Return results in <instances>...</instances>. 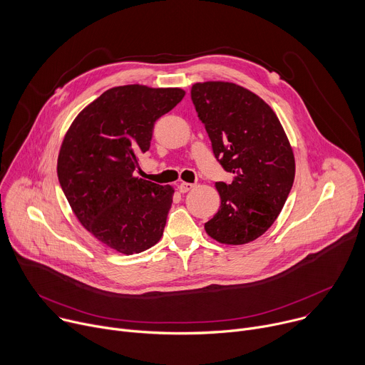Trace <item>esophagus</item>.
I'll return each mask as SVG.
<instances>
[{"label":"esophagus","instance_id":"1","mask_svg":"<svg viewBox=\"0 0 365 365\" xmlns=\"http://www.w3.org/2000/svg\"><path fill=\"white\" fill-rule=\"evenodd\" d=\"M178 187H179V192H180V193H186V192L192 190V189L195 187V185H193V183H187V182H182Z\"/></svg>","mask_w":365,"mask_h":365}]
</instances>
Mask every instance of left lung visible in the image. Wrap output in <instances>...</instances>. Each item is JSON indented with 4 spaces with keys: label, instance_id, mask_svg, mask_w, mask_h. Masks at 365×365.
<instances>
[{
    "label": "left lung",
    "instance_id": "8db88e82",
    "mask_svg": "<svg viewBox=\"0 0 365 365\" xmlns=\"http://www.w3.org/2000/svg\"><path fill=\"white\" fill-rule=\"evenodd\" d=\"M190 98L224 170L217 182L220 211L205 224L207 235L241 245L263 235L279 217L294 180V158L286 133L267 103L231 82L195 83Z\"/></svg>",
    "mask_w": 365,
    "mask_h": 365
}]
</instances>
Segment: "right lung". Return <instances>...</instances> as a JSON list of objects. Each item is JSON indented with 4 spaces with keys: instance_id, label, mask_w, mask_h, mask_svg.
I'll list each match as a JSON object with an SVG mask.
<instances>
[{
    "instance_id": "add662e5",
    "label": "right lung",
    "mask_w": 365,
    "mask_h": 365,
    "mask_svg": "<svg viewBox=\"0 0 365 365\" xmlns=\"http://www.w3.org/2000/svg\"><path fill=\"white\" fill-rule=\"evenodd\" d=\"M180 88H111L81 111L58 159L62 190L79 222L102 244L137 254L163 235L173 187L134 176L154 123L183 99Z\"/></svg>"
}]
</instances>
